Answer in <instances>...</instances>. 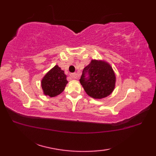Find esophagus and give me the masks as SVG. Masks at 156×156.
<instances>
[{
  "mask_svg": "<svg viewBox=\"0 0 156 156\" xmlns=\"http://www.w3.org/2000/svg\"><path fill=\"white\" fill-rule=\"evenodd\" d=\"M70 78L72 79H77L78 78V75L76 73H72L70 74Z\"/></svg>",
  "mask_w": 156,
  "mask_h": 156,
  "instance_id": "34e87169",
  "label": "esophagus"
}]
</instances>
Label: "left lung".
Segmentation results:
<instances>
[{
    "mask_svg": "<svg viewBox=\"0 0 156 156\" xmlns=\"http://www.w3.org/2000/svg\"><path fill=\"white\" fill-rule=\"evenodd\" d=\"M80 82L88 96L101 99L108 97L114 90L116 76L108 62L92 59L82 71Z\"/></svg>",
    "mask_w": 156,
    "mask_h": 156,
    "instance_id": "8db88e82",
    "label": "left lung"
}]
</instances>
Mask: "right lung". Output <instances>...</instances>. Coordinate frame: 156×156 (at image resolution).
<instances>
[{"instance_id": "1", "label": "right lung", "mask_w": 156, "mask_h": 156, "mask_svg": "<svg viewBox=\"0 0 156 156\" xmlns=\"http://www.w3.org/2000/svg\"><path fill=\"white\" fill-rule=\"evenodd\" d=\"M68 82L64 71L56 65L43 78L41 88L45 95L54 97L64 90Z\"/></svg>"}]
</instances>
